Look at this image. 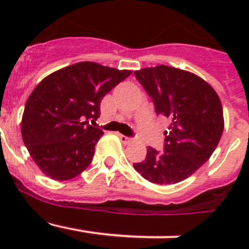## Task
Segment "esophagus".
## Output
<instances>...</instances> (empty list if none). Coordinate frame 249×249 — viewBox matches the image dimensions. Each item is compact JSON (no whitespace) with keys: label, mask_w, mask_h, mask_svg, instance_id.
I'll return each instance as SVG.
<instances>
[{"label":"esophagus","mask_w":249,"mask_h":249,"mask_svg":"<svg viewBox=\"0 0 249 249\" xmlns=\"http://www.w3.org/2000/svg\"><path fill=\"white\" fill-rule=\"evenodd\" d=\"M118 137H120L121 142H122V143H124V144H128V143H131L132 141H133V138H131V137H127V136H123V135H118Z\"/></svg>","instance_id":"obj_1"}]
</instances>
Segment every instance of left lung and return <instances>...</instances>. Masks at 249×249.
I'll return each mask as SVG.
<instances>
[{
  "label": "left lung",
  "instance_id": "1",
  "mask_svg": "<svg viewBox=\"0 0 249 249\" xmlns=\"http://www.w3.org/2000/svg\"><path fill=\"white\" fill-rule=\"evenodd\" d=\"M152 98L157 116L168 118L163 151L148 147L144 160L133 163L152 183L183 181L210 160L223 133V109L218 94L201 77L169 66L135 71Z\"/></svg>",
  "mask_w": 249,
  "mask_h": 249
}]
</instances>
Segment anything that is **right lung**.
<instances>
[{"instance_id": "add662e5", "label": "right lung", "mask_w": 249, "mask_h": 249, "mask_svg": "<svg viewBox=\"0 0 249 249\" xmlns=\"http://www.w3.org/2000/svg\"><path fill=\"white\" fill-rule=\"evenodd\" d=\"M131 74L96 62H80L43 78L30 94L22 116V138L47 177L68 181L81 175L94 155L102 129L101 101Z\"/></svg>"}]
</instances>
